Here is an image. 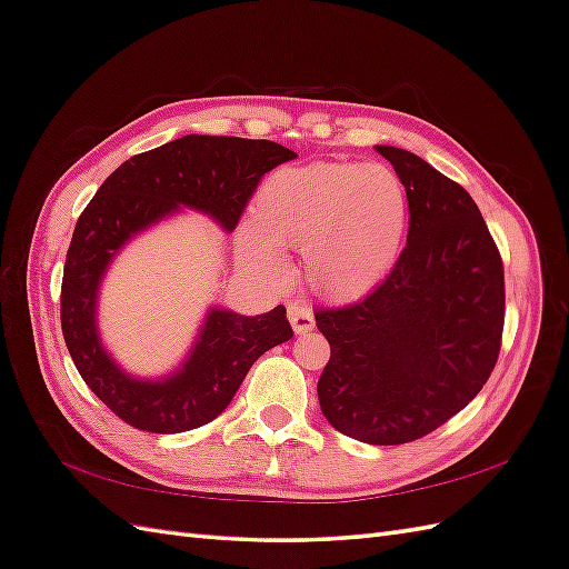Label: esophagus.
<instances>
[{"mask_svg":"<svg viewBox=\"0 0 569 569\" xmlns=\"http://www.w3.org/2000/svg\"><path fill=\"white\" fill-rule=\"evenodd\" d=\"M287 313H289V322H291V327H295L297 335H303V332H311L313 330L316 320H313V311L308 306H303V303H289Z\"/></svg>","mask_w":569,"mask_h":569,"instance_id":"obj_1","label":"esophagus"}]
</instances>
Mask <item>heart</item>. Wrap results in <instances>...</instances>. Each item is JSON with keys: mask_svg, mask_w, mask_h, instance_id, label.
I'll use <instances>...</instances> for the list:
<instances>
[{"mask_svg": "<svg viewBox=\"0 0 569 569\" xmlns=\"http://www.w3.org/2000/svg\"><path fill=\"white\" fill-rule=\"evenodd\" d=\"M406 230L408 194L389 166L311 163L268 178L253 203V228L239 234V258L280 278L278 247H301L308 287L325 299L351 301L387 278Z\"/></svg>", "mask_w": 569, "mask_h": 569, "instance_id": "obj_1", "label": "heart"}]
</instances>
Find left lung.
I'll list each match as a JSON object with an SVG mask.
<instances>
[{
	"label": "left lung",
	"instance_id": "obj_1",
	"mask_svg": "<svg viewBox=\"0 0 569 569\" xmlns=\"http://www.w3.org/2000/svg\"><path fill=\"white\" fill-rule=\"evenodd\" d=\"M408 194V242L368 297L318 308L330 341L322 416L351 439L396 446L435 432L487 385L501 353L503 261L468 189L416 153L377 147Z\"/></svg>",
	"mask_w": 569,
	"mask_h": 569
}]
</instances>
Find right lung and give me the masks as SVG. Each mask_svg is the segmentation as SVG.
<instances>
[{"mask_svg":"<svg viewBox=\"0 0 569 569\" xmlns=\"http://www.w3.org/2000/svg\"><path fill=\"white\" fill-rule=\"evenodd\" d=\"M291 159L295 151L270 140L184 134L118 166L84 206L66 253L61 330L84 385L130 427L176 435L216 420L256 360L295 332L284 306L263 316L211 308L178 372L134 380L113 363L97 335V291L111 258L180 206L209 213L232 232L261 178Z\"/></svg>","mask_w":569,"mask_h":569,"instance_id":"right-lung-1","label":"right lung"}]
</instances>
